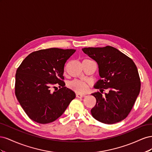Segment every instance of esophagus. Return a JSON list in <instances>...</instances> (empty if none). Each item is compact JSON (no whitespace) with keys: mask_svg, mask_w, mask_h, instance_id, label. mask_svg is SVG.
<instances>
[{"mask_svg":"<svg viewBox=\"0 0 152 152\" xmlns=\"http://www.w3.org/2000/svg\"><path fill=\"white\" fill-rule=\"evenodd\" d=\"M85 95L84 94H79V93H77L76 94V97L77 98H83L84 97Z\"/></svg>","mask_w":152,"mask_h":152,"instance_id":"esophagus-1","label":"esophagus"}]
</instances>
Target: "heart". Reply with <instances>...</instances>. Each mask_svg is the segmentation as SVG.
<instances>
[{"instance_id": "obj_1", "label": "heart", "mask_w": 152, "mask_h": 152, "mask_svg": "<svg viewBox=\"0 0 152 152\" xmlns=\"http://www.w3.org/2000/svg\"><path fill=\"white\" fill-rule=\"evenodd\" d=\"M69 87L77 93L81 94L85 93L88 89V84L84 81L79 80H74L70 82L69 84Z\"/></svg>"}]
</instances>
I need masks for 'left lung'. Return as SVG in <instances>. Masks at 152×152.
<instances>
[{
    "label": "left lung",
    "mask_w": 152,
    "mask_h": 152,
    "mask_svg": "<svg viewBox=\"0 0 152 152\" xmlns=\"http://www.w3.org/2000/svg\"><path fill=\"white\" fill-rule=\"evenodd\" d=\"M83 52L97 62L99 79L94 87L99 92L92 94L96 104L91 110L92 115L104 124H113L125 119L139 95L141 82L137 67L132 59L112 46L85 48Z\"/></svg>",
    "instance_id": "obj_1"
}]
</instances>
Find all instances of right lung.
Listing matches in <instances>:
<instances>
[{
	"mask_svg": "<svg viewBox=\"0 0 152 152\" xmlns=\"http://www.w3.org/2000/svg\"><path fill=\"white\" fill-rule=\"evenodd\" d=\"M75 50L41 49L30 53L18 68L15 94L32 121L43 124L56 121L75 98L74 92L65 87L63 75L65 63ZM55 85L60 89L53 92Z\"/></svg>",
	"mask_w": 152,
	"mask_h": 152,
	"instance_id": "right-lung-1",
	"label": "right lung"
}]
</instances>
